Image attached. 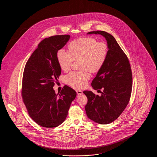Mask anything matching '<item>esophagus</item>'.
I'll use <instances>...</instances> for the list:
<instances>
[{
	"label": "esophagus",
	"instance_id": "34e87169",
	"mask_svg": "<svg viewBox=\"0 0 157 157\" xmlns=\"http://www.w3.org/2000/svg\"><path fill=\"white\" fill-rule=\"evenodd\" d=\"M76 94L78 95H81L83 94V92L81 90H76Z\"/></svg>",
	"mask_w": 157,
	"mask_h": 157
}]
</instances>
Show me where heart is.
<instances>
[{
	"instance_id": "heart-1",
	"label": "heart",
	"mask_w": 157,
	"mask_h": 157,
	"mask_svg": "<svg viewBox=\"0 0 157 157\" xmlns=\"http://www.w3.org/2000/svg\"><path fill=\"white\" fill-rule=\"evenodd\" d=\"M69 52L60 49L56 58L60 67L63 71L69 70L74 60L81 59L79 72H71L65 76L68 85L75 88H82L90 78V71L98 72L104 66L108 54L107 44L92 37H81L71 41L67 46Z\"/></svg>"
}]
</instances>
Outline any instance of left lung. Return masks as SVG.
<instances>
[{"mask_svg":"<svg viewBox=\"0 0 157 157\" xmlns=\"http://www.w3.org/2000/svg\"><path fill=\"white\" fill-rule=\"evenodd\" d=\"M106 40L108 54L102 67L98 72L91 85L103 90L101 96L85 90L88 102L85 111L90 120L100 124H108L117 120L128 104L132 86L131 68L127 55L112 35L105 31H92Z\"/></svg>","mask_w":157,"mask_h":157,"instance_id":"1","label":"left lung"}]
</instances>
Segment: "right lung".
Returning a JSON list of instances; mask_svg holds the SVG:
<instances>
[{
	"label": "right lung",
	"instance_id": "1",
	"mask_svg": "<svg viewBox=\"0 0 157 157\" xmlns=\"http://www.w3.org/2000/svg\"><path fill=\"white\" fill-rule=\"evenodd\" d=\"M71 36L56 35L45 38L26 63L23 75L22 96L31 118L38 125L53 128L67 118L75 90L64 86L58 94L53 90L60 74L56 53Z\"/></svg>",
	"mask_w": 157,
	"mask_h": 157
}]
</instances>
